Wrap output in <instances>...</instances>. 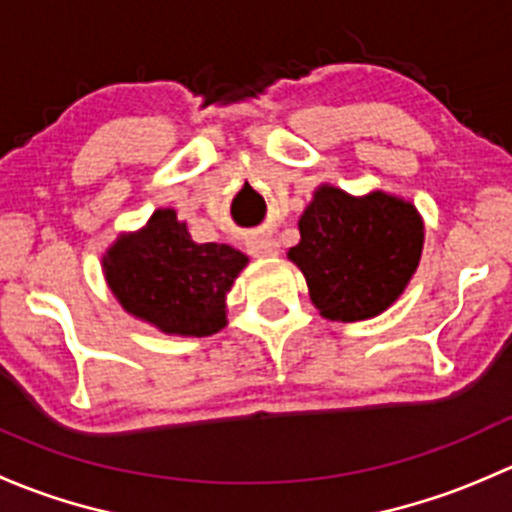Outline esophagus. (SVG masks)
Wrapping results in <instances>:
<instances>
[{
	"label": "esophagus",
	"mask_w": 512,
	"mask_h": 512,
	"mask_svg": "<svg viewBox=\"0 0 512 512\" xmlns=\"http://www.w3.org/2000/svg\"><path fill=\"white\" fill-rule=\"evenodd\" d=\"M247 250H250V255L255 257H272L280 252V245H277V240H272V237L255 235L250 237V242H247Z\"/></svg>",
	"instance_id": "1"
}]
</instances>
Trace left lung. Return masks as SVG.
<instances>
[{
	"label": "left lung",
	"mask_w": 512,
	"mask_h": 512,
	"mask_svg": "<svg viewBox=\"0 0 512 512\" xmlns=\"http://www.w3.org/2000/svg\"><path fill=\"white\" fill-rule=\"evenodd\" d=\"M299 235L287 257L302 270L314 307L332 322H361L389 309L423 250L418 210L384 190L354 198L319 185L299 218Z\"/></svg>",
	"instance_id": "8db88e82"
}]
</instances>
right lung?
I'll use <instances>...</instances> for the list:
<instances>
[{
  "mask_svg": "<svg viewBox=\"0 0 512 512\" xmlns=\"http://www.w3.org/2000/svg\"><path fill=\"white\" fill-rule=\"evenodd\" d=\"M247 255L220 242H193L175 210L160 208L146 227L121 235L103 255L113 297L165 334L210 337L227 324L225 297Z\"/></svg>",
  "mask_w": 512,
  "mask_h": 512,
  "instance_id": "right-lung-1",
  "label": "right lung"
}]
</instances>
